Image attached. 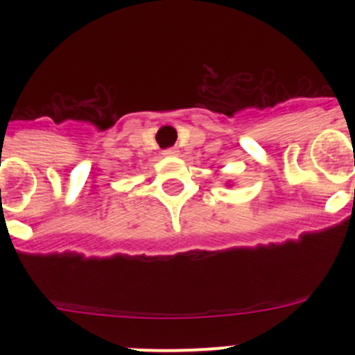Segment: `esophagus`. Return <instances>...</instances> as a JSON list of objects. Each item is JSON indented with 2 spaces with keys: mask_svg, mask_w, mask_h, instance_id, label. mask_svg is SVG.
<instances>
[{
  "mask_svg": "<svg viewBox=\"0 0 355 355\" xmlns=\"http://www.w3.org/2000/svg\"><path fill=\"white\" fill-rule=\"evenodd\" d=\"M178 153H180V150H178V147H168V149L163 150V155L165 156H178Z\"/></svg>",
  "mask_w": 355,
  "mask_h": 355,
  "instance_id": "obj_1",
  "label": "esophagus"
}]
</instances>
